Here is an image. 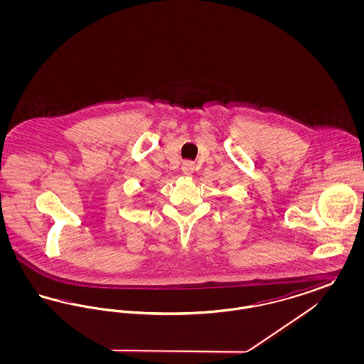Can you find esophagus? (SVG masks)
<instances>
[{
	"label": "esophagus",
	"instance_id": "obj_1",
	"mask_svg": "<svg viewBox=\"0 0 364 364\" xmlns=\"http://www.w3.org/2000/svg\"><path fill=\"white\" fill-rule=\"evenodd\" d=\"M181 171H183V173L184 174H191V172H192V166H191V164H188V162H184V164H183V166H181Z\"/></svg>",
	"mask_w": 364,
	"mask_h": 364
}]
</instances>
